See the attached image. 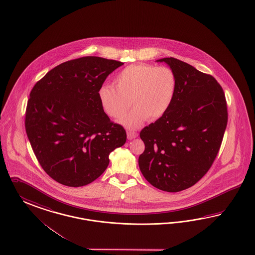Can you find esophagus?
<instances>
[{"label":"esophagus","instance_id":"obj_1","mask_svg":"<svg viewBox=\"0 0 255 255\" xmlns=\"http://www.w3.org/2000/svg\"><path fill=\"white\" fill-rule=\"evenodd\" d=\"M128 140H132V139H135L136 137H138V133L134 131H128Z\"/></svg>","mask_w":255,"mask_h":255}]
</instances>
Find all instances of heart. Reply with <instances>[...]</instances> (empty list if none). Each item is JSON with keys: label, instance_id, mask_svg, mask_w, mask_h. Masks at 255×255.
<instances>
[{"label": "heart", "instance_id": "1", "mask_svg": "<svg viewBox=\"0 0 255 255\" xmlns=\"http://www.w3.org/2000/svg\"><path fill=\"white\" fill-rule=\"evenodd\" d=\"M115 89L102 85L98 92L99 103L110 117H123L131 104L134 109L122 119V123L136 128L146 120L161 118L173 103L177 80L168 66L132 64L126 66L115 78Z\"/></svg>", "mask_w": 255, "mask_h": 255}]
</instances>
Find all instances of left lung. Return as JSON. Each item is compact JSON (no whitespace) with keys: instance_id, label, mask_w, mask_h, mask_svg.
Listing matches in <instances>:
<instances>
[{"instance_id":"8db88e82","label":"left lung","mask_w":255,"mask_h":255,"mask_svg":"<svg viewBox=\"0 0 255 255\" xmlns=\"http://www.w3.org/2000/svg\"><path fill=\"white\" fill-rule=\"evenodd\" d=\"M165 62L177 85L168 112L140 133L139 167L156 189L177 192L196 184L213 164L228 122L225 95L211 75L175 58Z\"/></svg>"}]
</instances>
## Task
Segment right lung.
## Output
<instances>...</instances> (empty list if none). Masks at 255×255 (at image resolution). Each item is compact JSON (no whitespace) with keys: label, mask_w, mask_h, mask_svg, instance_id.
Masks as SVG:
<instances>
[{"label":"right lung","mask_w":255,"mask_h":255,"mask_svg":"<svg viewBox=\"0 0 255 255\" xmlns=\"http://www.w3.org/2000/svg\"><path fill=\"white\" fill-rule=\"evenodd\" d=\"M122 62L78 58L52 68L34 84L25 112V129L42 169L67 187H82L99 177L110 154L127 140L111 121L98 92Z\"/></svg>","instance_id":"obj_1"}]
</instances>
